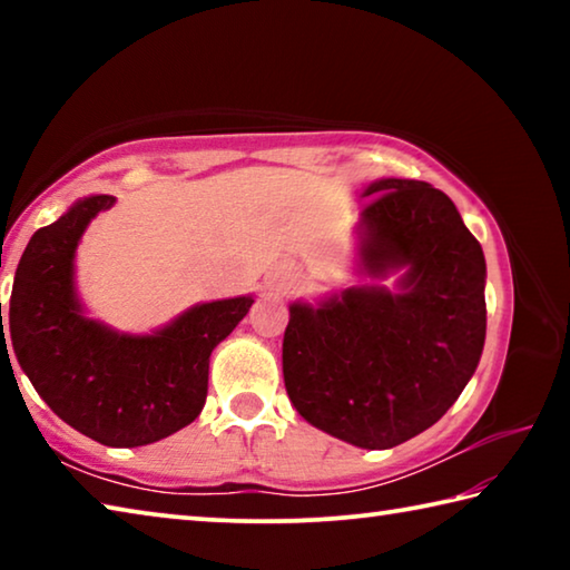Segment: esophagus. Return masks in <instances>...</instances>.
<instances>
[{"instance_id": "obj_1", "label": "esophagus", "mask_w": 570, "mask_h": 570, "mask_svg": "<svg viewBox=\"0 0 570 570\" xmlns=\"http://www.w3.org/2000/svg\"><path fill=\"white\" fill-rule=\"evenodd\" d=\"M294 284V274L292 272H282L276 278V288H288Z\"/></svg>"}]
</instances>
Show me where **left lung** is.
Listing matches in <instances>:
<instances>
[{
  "mask_svg": "<svg viewBox=\"0 0 570 570\" xmlns=\"http://www.w3.org/2000/svg\"><path fill=\"white\" fill-rule=\"evenodd\" d=\"M360 286L288 304L284 384L302 417L364 450L432 428L478 370L485 256L430 183L380 178L362 193ZM399 274L394 289L377 285Z\"/></svg>",
  "mask_w": 570,
  "mask_h": 570,
  "instance_id": "1",
  "label": "left lung"
}]
</instances>
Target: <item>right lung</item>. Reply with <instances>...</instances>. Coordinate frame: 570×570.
Masks as SVG:
<instances>
[{"label":"right lung","instance_id":"right-lung-1","mask_svg":"<svg viewBox=\"0 0 570 570\" xmlns=\"http://www.w3.org/2000/svg\"><path fill=\"white\" fill-rule=\"evenodd\" d=\"M112 206L115 196L102 193L80 198L35 230L14 272L9 336L19 366L57 417L100 445L140 448L198 417L210 352L248 314L254 296L196 304L150 334L90 320L77 294L75 254L90 220Z\"/></svg>","mask_w":570,"mask_h":570}]
</instances>
